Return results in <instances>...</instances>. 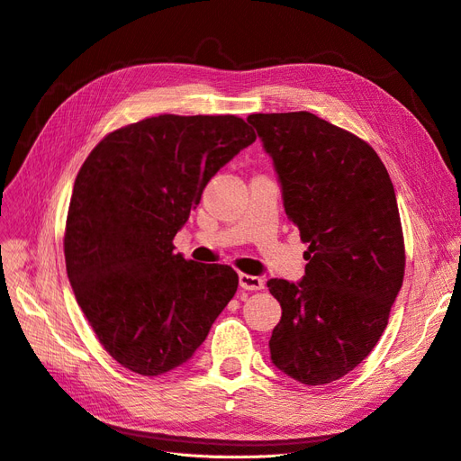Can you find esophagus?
Here are the masks:
<instances>
[{
    "label": "esophagus",
    "instance_id": "1",
    "mask_svg": "<svg viewBox=\"0 0 461 461\" xmlns=\"http://www.w3.org/2000/svg\"><path fill=\"white\" fill-rule=\"evenodd\" d=\"M240 285L245 291H260V289H264V279L258 276L240 274Z\"/></svg>",
    "mask_w": 461,
    "mask_h": 461
}]
</instances>
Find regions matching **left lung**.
Masks as SVG:
<instances>
[{
  "label": "left lung",
  "instance_id": "8db88e82",
  "mask_svg": "<svg viewBox=\"0 0 461 461\" xmlns=\"http://www.w3.org/2000/svg\"><path fill=\"white\" fill-rule=\"evenodd\" d=\"M247 122L308 243L301 281H268L281 304L272 364L303 384L337 381L374 350L402 287L404 237L393 182L366 141L316 114H250Z\"/></svg>",
  "mask_w": 461,
  "mask_h": 461
}]
</instances>
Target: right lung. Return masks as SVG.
Listing matches in <instances>:
<instances>
[{
	"label": "right lung",
	"mask_w": 461,
	"mask_h": 461,
	"mask_svg": "<svg viewBox=\"0 0 461 461\" xmlns=\"http://www.w3.org/2000/svg\"><path fill=\"white\" fill-rule=\"evenodd\" d=\"M257 140L233 114H158L111 131L74 182L65 260L99 343L140 375L185 364L240 277L174 252L211 177Z\"/></svg>",
	"instance_id": "1"
}]
</instances>
